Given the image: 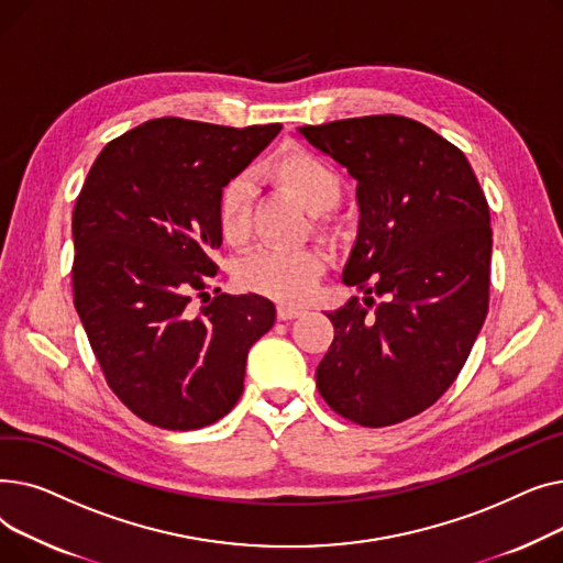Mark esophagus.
Segmentation results:
<instances>
[{"mask_svg": "<svg viewBox=\"0 0 563 563\" xmlns=\"http://www.w3.org/2000/svg\"><path fill=\"white\" fill-rule=\"evenodd\" d=\"M301 314H306V310H303V308H294V306H278V310H276V317H278L280 321L297 319V317H301Z\"/></svg>", "mask_w": 563, "mask_h": 563, "instance_id": "1", "label": "esophagus"}]
</instances>
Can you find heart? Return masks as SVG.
I'll list each match as a JSON object with an SVG mask.
<instances>
[{"mask_svg": "<svg viewBox=\"0 0 563 563\" xmlns=\"http://www.w3.org/2000/svg\"><path fill=\"white\" fill-rule=\"evenodd\" d=\"M262 175L274 185L287 189L310 214L317 228L327 230V212L342 198V177L306 147H289L262 168ZM217 223L223 240L240 246L251 228V185L246 177H232L219 194ZM323 269V257L317 251H274L260 249L236 264L240 287L285 303L308 299L314 291Z\"/></svg>", "mask_w": 563, "mask_h": 563, "instance_id": "b5f03b06", "label": "heart"}]
</instances>
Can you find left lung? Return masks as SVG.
<instances>
[{
    "label": "left lung",
    "mask_w": 563,
    "mask_h": 563,
    "mask_svg": "<svg viewBox=\"0 0 563 563\" xmlns=\"http://www.w3.org/2000/svg\"><path fill=\"white\" fill-rule=\"evenodd\" d=\"M299 134L358 183L361 210L342 283L365 299L329 312L335 338L317 367L319 395L361 427L404 422L452 386L484 327L486 196L456 145L404 115L344 118Z\"/></svg>",
    "instance_id": "8db88e82"
}]
</instances>
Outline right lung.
<instances>
[{
    "instance_id": "1",
    "label": "right lung",
    "mask_w": 563,
    "mask_h": 563,
    "mask_svg": "<svg viewBox=\"0 0 563 563\" xmlns=\"http://www.w3.org/2000/svg\"><path fill=\"white\" fill-rule=\"evenodd\" d=\"M280 132L155 118L104 145L73 212V291L113 395L143 422L189 431L244 390L249 349L276 321L257 294H207L219 194ZM194 298L201 299L196 309Z\"/></svg>"
}]
</instances>
